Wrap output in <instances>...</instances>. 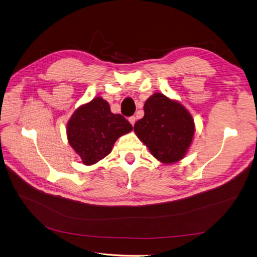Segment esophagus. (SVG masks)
Instances as JSON below:
<instances>
[{
	"mask_svg": "<svg viewBox=\"0 0 257 257\" xmlns=\"http://www.w3.org/2000/svg\"><path fill=\"white\" fill-rule=\"evenodd\" d=\"M129 121H130V124L133 126V125H135V122H136V120H137V118H136V116H130L129 118Z\"/></svg>",
	"mask_w": 257,
	"mask_h": 257,
	"instance_id": "obj_1",
	"label": "esophagus"
}]
</instances>
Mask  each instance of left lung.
I'll use <instances>...</instances> for the list:
<instances>
[{
  "label": "left lung",
  "instance_id": "8db88e82",
  "mask_svg": "<svg viewBox=\"0 0 257 257\" xmlns=\"http://www.w3.org/2000/svg\"><path fill=\"white\" fill-rule=\"evenodd\" d=\"M145 115L135 124L138 138L156 160L165 164L181 161L192 143L194 121L180 103L154 93L144 105Z\"/></svg>",
  "mask_w": 257,
  "mask_h": 257
}]
</instances>
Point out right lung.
<instances>
[{"label": "right lung", "instance_id": "obj_1", "mask_svg": "<svg viewBox=\"0 0 257 257\" xmlns=\"http://www.w3.org/2000/svg\"><path fill=\"white\" fill-rule=\"evenodd\" d=\"M132 129L124 116L111 112L108 102L98 96L74 111L67 124V137L83 163L89 166L103 160L115 141Z\"/></svg>", "mask_w": 257, "mask_h": 257}]
</instances>
